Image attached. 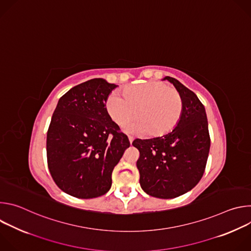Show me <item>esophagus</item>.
Listing matches in <instances>:
<instances>
[{
	"label": "esophagus",
	"instance_id": "34e87169",
	"mask_svg": "<svg viewBox=\"0 0 251 251\" xmlns=\"http://www.w3.org/2000/svg\"><path fill=\"white\" fill-rule=\"evenodd\" d=\"M128 139H129V142H130V144H132V142H133V140H134V139H133V137L129 136V137H128Z\"/></svg>",
	"mask_w": 251,
	"mask_h": 251
}]
</instances>
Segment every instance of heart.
Masks as SVG:
<instances>
[{
    "label": "heart",
    "instance_id": "1",
    "mask_svg": "<svg viewBox=\"0 0 251 251\" xmlns=\"http://www.w3.org/2000/svg\"><path fill=\"white\" fill-rule=\"evenodd\" d=\"M122 95L110 94L106 101V111L120 127L126 126L136 114L138 119L129 127L133 133L163 136L170 133L181 119L182 95L165 82L130 85L123 89Z\"/></svg>",
    "mask_w": 251,
    "mask_h": 251
}]
</instances>
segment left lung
<instances>
[{"instance_id":"left-lung-1","label":"left lung","mask_w":251,"mask_h":251,"mask_svg":"<svg viewBox=\"0 0 251 251\" xmlns=\"http://www.w3.org/2000/svg\"><path fill=\"white\" fill-rule=\"evenodd\" d=\"M183 98V113L170 133L153 139H136L140 152L137 168L140 186L149 196L174 199L197 186L210 147L204 106L198 96L176 78L166 76Z\"/></svg>"}]
</instances>
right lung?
I'll return each mask as SVG.
<instances>
[{
  "label": "right lung",
  "mask_w": 251,
  "mask_h": 251,
  "mask_svg": "<svg viewBox=\"0 0 251 251\" xmlns=\"http://www.w3.org/2000/svg\"><path fill=\"white\" fill-rule=\"evenodd\" d=\"M117 85L103 78L78 84L61 96L47 135L48 166L56 186L78 199L105 195L112 172L130 146L106 111Z\"/></svg>",
  "instance_id": "obj_1"
}]
</instances>
